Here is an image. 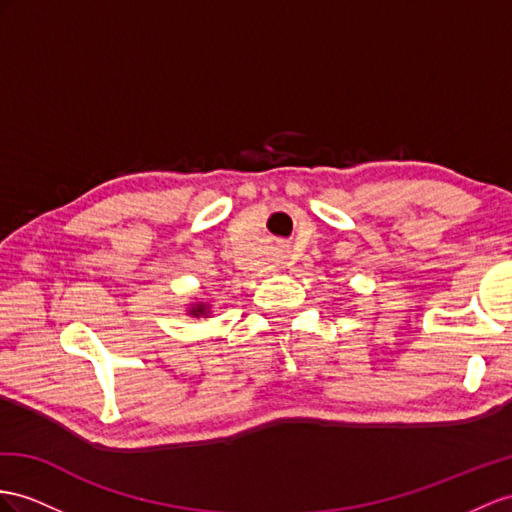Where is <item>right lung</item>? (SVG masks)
I'll list each match as a JSON object with an SVG mask.
<instances>
[{"instance_id": "add662e5", "label": "right lung", "mask_w": 512, "mask_h": 512, "mask_svg": "<svg viewBox=\"0 0 512 512\" xmlns=\"http://www.w3.org/2000/svg\"><path fill=\"white\" fill-rule=\"evenodd\" d=\"M190 311H192V316L199 318V316H205V313H207V307H205V305H196V307H192Z\"/></svg>"}]
</instances>
